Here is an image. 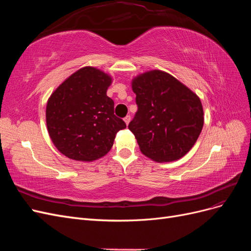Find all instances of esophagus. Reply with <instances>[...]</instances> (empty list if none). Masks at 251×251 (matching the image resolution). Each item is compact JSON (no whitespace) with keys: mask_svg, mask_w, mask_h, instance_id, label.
<instances>
[{"mask_svg":"<svg viewBox=\"0 0 251 251\" xmlns=\"http://www.w3.org/2000/svg\"><path fill=\"white\" fill-rule=\"evenodd\" d=\"M124 120H125V123H126V125H128V123H130V121H131V116H130V115L126 116V117L124 118Z\"/></svg>","mask_w":251,"mask_h":251,"instance_id":"1","label":"esophagus"}]
</instances>
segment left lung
Segmentation results:
<instances>
[{"instance_id":"left-lung-1","label":"left lung","mask_w":251,"mask_h":251,"mask_svg":"<svg viewBox=\"0 0 251 251\" xmlns=\"http://www.w3.org/2000/svg\"><path fill=\"white\" fill-rule=\"evenodd\" d=\"M136 112L128 128L142 154L158 162L183 157L202 131V103L193 91L159 70L139 75L132 82Z\"/></svg>"}]
</instances>
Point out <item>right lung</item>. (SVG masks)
I'll return each mask as SVG.
<instances>
[{
  "label": "right lung",
  "instance_id": "add662e5",
  "mask_svg": "<svg viewBox=\"0 0 251 251\" xmlns=\"http://www.w3.org/2000/svg\"><path fill=\"white\" fill-rule=\"evenodd\" d=\"M108 74L81 68L50 96L46 121L52 142L60 153L79 161H93L111 150L118 131L126 127L114 114L107 96Z\"/></svg>",
  "mask_w": 251,
  "mask_h": 251
}]
</instances>
